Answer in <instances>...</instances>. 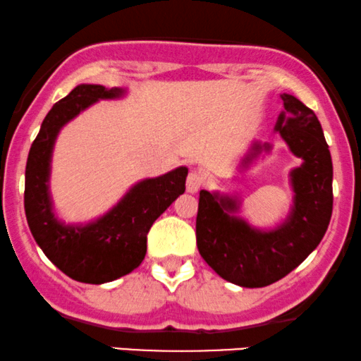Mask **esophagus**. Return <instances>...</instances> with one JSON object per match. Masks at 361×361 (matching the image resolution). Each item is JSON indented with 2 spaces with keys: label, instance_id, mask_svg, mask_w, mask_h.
Here are the masks:
<instances>
[{
  "label": "esophagus",
  "instance_id": "esophagus-1",
  "mask_svg": "<svg viewBox=\"0 0 361 361\" xmlns=\"http://www.w3.org/2000/svg\"><path fill=\"white\" fill-rule=\"evenodd\" d=\"M204 185V176L201 171H190L188 176V192L195 194L202 189Z\"/></svg>",
  "mask_w": 361,
  "mask_h": 361
}]
</instances>
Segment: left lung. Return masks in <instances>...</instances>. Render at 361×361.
<instances>
[{"label":"left lung","instance_id":"1","mask_svg":"<svg viewBox=\"0 0 361 361\" xmlns=\"http://www.w3.org/2000/svg\"><path fill=\"white\" fill-rule=\"evenodd\" d=\"M281 99L284 110L274 130L303 160L289 172L295 199L286 219L274 229H256L238 216L241 202L233 195L199 194V252L222 279L243 288L268 286L291 273L317 249L331 219L333 164L322 123L296 97L283 93ZM269 150L271 144L255 142L243 166Z\"/></svg>","mask_w":361,"mask_h":361}]
</instances>
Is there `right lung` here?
Returning <instances> with one entry per match:
<instances>
[{
    "mask_svg": "<svg viewBox=\"0 0 361 361\" xmlns=\"http://www.w3.org/2000/svg\"><path fill=\"white\" fill-rule=\"evenodd\" d=\"M123 88L82 83L56 102L31 144L25 172V212L44 256L80 283L102 284L139 268L147 252V233L155 219L184 194L188 167L137 182L115 206L87 224H66L53 211L51 155L56 137L70 120L99 100L122 99Z\"/></svg>",
    "mask_w": 361,
    "mask_h": 361,
    "instance_id": "1",
    "label": "right lung"
}]
</instances>
